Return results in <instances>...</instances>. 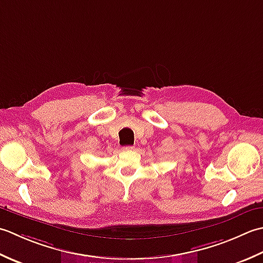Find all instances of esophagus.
Returning <instances> with one entry per match:
<instances>
[{"label": "esophagus", "instance_id": "esophagus-1", "mask_svg": "<svg viewBox=\"0 0 263 263\" xmlns=\"http://www.w3.org/2000/svg\"><path fill=\"white\" fill-rule=\"evenodd\" d=\"M134 148H135L134 146H124V147H122V149H124V151H133Z\"/></svg>", "mask_w": 263, "mask_h": 263}]
</instances>
